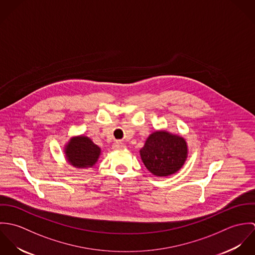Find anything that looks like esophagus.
Instances as JSON below:
<instances>
[{"mask_svg":"<svg viewBox=\"0 0 255 255\" xmlns=\"http://www.w3.org/2000/svg\"><path fill=\"white\" fill-rule=\"evenodd\" d=\"M113 148H114L115 150H121V149L126 148V145H125V143H123V142H121V141H116V142L114 143V145H113Z\"/></svg>","mask_w":255,"mask_h":255,"instance_id":"esophagus-1","label":"esophagus"}]
</instances>
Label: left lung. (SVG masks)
Masks as SVG:
<instances>
[{"instance_id":"8db88e82","label":"left lung","mask_w":255,"mask_h":255,"mask_svg":"<svg viewBox=\"0 0 255 255\" xmlns=\"http://www.w3.org/2000/svg\"><path fill=\"white\" fill-rule=\"evenodd\" d=\"M187 155L185 140L167 131L153 132L140 149V156L147 170L153 175L166 177L178 172Z\"/></svg>"}]
</instances>
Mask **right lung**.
<instances>
[{"instance_id": "obj_1", "label": "right lung", "mask_w": 255, "mask_h": 255, "mask_svg": "<svg viewBox=\"0 0 255 255\" xmlns=\"http://www.w3.org/2000/svg\"><path fill=\"white\" fill-rule=\"evenodd\" d=\"M66 151L69 162L76 168L92 167L100 155V148L86 136L72 139Z\"/></svg>"}]
</instances>
